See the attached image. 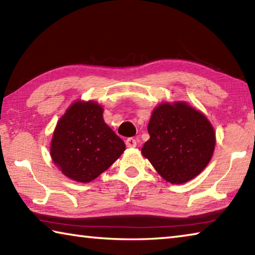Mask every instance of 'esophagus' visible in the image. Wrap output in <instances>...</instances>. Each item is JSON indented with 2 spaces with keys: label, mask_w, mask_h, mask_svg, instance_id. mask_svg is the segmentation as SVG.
<instances>
[{
  "label": "esophagus",
  "mask_w": 255,
  "mask_h": 255,
  "mask_svg": "<svg viewBox=\"0 0 255 255\" xmlns=\"http://www.w3.org/2000/svg\"><path fill=\"white\" fill-rule=\"evenodd\" d=\"M126 145H127V147H136L137 141H136L135 138H132V137L127 138V139H126Z\"/></svg>",
  "instance_id": "34e87169"
}]
</instances>
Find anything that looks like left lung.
Masks as SVG:
<instances>
[{
    "label": "left lung",
    "instance_id": "8db88e82",
    "mask_svg": "<svg viewBox=\"0 0 255 255\" xmlns=\"http://www.w3.org/2000/svg\"><path fill=\"white\" fill-rule=\"evenodd\" d=\"M147 129L150 138L141 154L167 182L181 184L193 179L213 156L214 128L187 103H162L154 109Z\"/></svg>",
    "mask_w": 255,
    "mask_h": 255
}]
</instances>
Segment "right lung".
Masks as SVG:
<instances>
[{
	"label": "right lung",
	"mask_w": 255,
	"mask_h": 255,
	"mask_svg": "<svg viewBox=\"0 0 255 255\" xmlns=\"http://www.w3.org/2000/svg\"><path fill=\"white\" fill-rule=\"evenodd\" d=\"M96 102H75L59 119L51 139L54 163L68 178L90 182L125 150V143L105 123Z\"/></svg>",
	"instance_id": "obj_1"
}]
</instances>
